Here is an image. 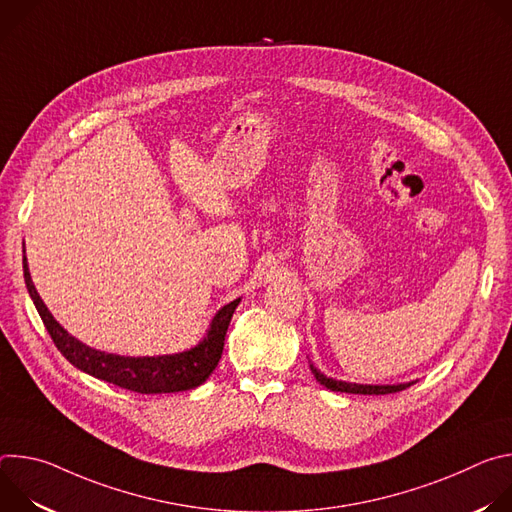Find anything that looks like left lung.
<instances>
[{
    "label": "left lung",
    "instance_id": "obj_1",
    "mask_svg": "<svg viewBox=\"0 0 512 512\" xmlns=\"http://www.w3.org/2000/svg\"><path fill=\"white\" fill-rule=\"evenodd\" d=\"M310 369L316 377V381L320 385H324L330 391H338V393H354V395H389V393H399L407 387L413 385L411 383H399V385H360V383H346V381H338L332 377H326L324 373H320L314 364L310 362Z\"/></svg>",
    "mask_w": 512,
    "mask_h": 512
}]
</instances>
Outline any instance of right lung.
<instances>
[{
	"instance_id": "1",
	"label": "right lung",
	"mask_w": 512,
	"mask_h": 512,
	"mask_svg": "<svg viewBox=\"0 0 512 512\" xmlns=\"http://www.w3.org/2000/svg\"><path fill=\"white\" fill-rule=\"evenodd\" d=\"M24 279L28 294L50 334L56 348L62 356L75 364V367L95 379L113 383L121 389H129L141 395L158 393H178L200 387L221 360L225 336L231 324V318L241 302V298L218 310L206 330V336L192 348L176 354H158V356H121L103 352L87 346L79 338L68 334L50 314L46 304L34 287L30 277L26 245H24Z\"/></svg>"
}]
</instances>
